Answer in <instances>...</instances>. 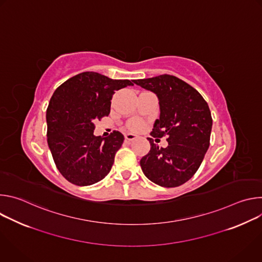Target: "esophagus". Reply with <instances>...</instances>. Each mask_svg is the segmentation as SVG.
<instances>
[{"instance_id": "1", "label": "esophagus", "mask_w": 262, "mask_h": 262, "mask_svg": "<svg viewBox=\"0 0 262 262\" xmlns=\"http://www.w3.org/2000/svg\"><path fill=\"white\" fill-rule=\"evenodd\" d=\"M125 140L126 141H133V140H135L136 138H137V136L135 135V134H132V133H127V134H125Z\"/></svg>"}]
</instances>
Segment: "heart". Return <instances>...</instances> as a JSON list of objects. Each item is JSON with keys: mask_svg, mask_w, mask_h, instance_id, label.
Instances as JSON below:
<instances>
[{"mask_svg": "<svg viewBox=\"0 0 262 262\" xmlns=\"http://www.w3.org/2000/svg\"><path fill=\"white\" fill-rule=\"evenodd\" d=\"M144 126V123L140 120H134L132 122H129L128 124V127L132 129V130H141Z\"/></svg>", "mask_w": 262, "mask_h": 262, "instance_id": "heart-1", "label": "heart"}]
</instances>
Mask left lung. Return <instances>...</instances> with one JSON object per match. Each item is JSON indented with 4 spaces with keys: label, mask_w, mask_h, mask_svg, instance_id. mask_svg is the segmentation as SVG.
<instances>
[{
    "label": "left lung",
    "mask_w": 262,
    "mask_h": 262,
    "mask_svg": "<svg viewBox=\"0 0 262 262\" xmlns=\"http://www.w3.org/2000/svg\"><path fill=\"white\" fill-rule=\"evenodd\" d=\"M134 83L159 99L160 118L150 135L168 137L166 148L147 138L150 151L140 161L142 171L161 186H179L197 172L209 147L212 119L208 104L196 89L169 74Z\"/></svg>",
    "instance_id": "1"
}]
</instances>
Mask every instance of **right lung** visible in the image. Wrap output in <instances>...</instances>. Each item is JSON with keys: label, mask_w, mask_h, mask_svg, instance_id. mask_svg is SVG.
Here are the masks:
<instances>
[{"label": "right lung", "mask_w": 262, "mask_h": 262, "mask_svg": "<svg viewBox=\"0 0 262 262\" xmlns=\"http://www.w3.org/2000/svg\"><path fill=\"white\" fill-rule=\"evenodd\" d=\"M134 86V80H112L93 71L82 72L54 92L48 110V144L60 173L85 186L103 179L114 164L124 137L114 130L94 136V122L107 116L115 91Z\"/></svg>", "instance_id": "obj_1"}]
</instances>
